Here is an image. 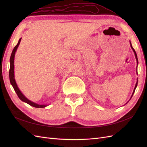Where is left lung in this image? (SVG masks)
Returning a JSON list of instances; mask_svg holds the SVG:
<instances>
[{
  "mask_svg": "<svg viewBox=\"0 0 147 147\" xmlns=\"http://www.w3.org/2000/svg\"><path fill=\"white\" fill-rule=\"evenodd\" d=\"M130 44H131V48L132 49V50H133V51H134V54H135V56H136V60H137V63H138V59H137V54H136V52L135 51V50H134V49L132 48V45H131V42H130ZM137 86V83H136V86H135V88H134V91H133V93H132V96H133V94H134V92H135V90H136V88Z\"/></svg>",
  "mask_w": 147,
  "mask_h": 147,
  "instance_id": "1",
  "label": "left lung"
}]
</instances>
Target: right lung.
<instances>
[{
    "instance_id": "obj_1",
    "label": "right lung",
    "mask_w": 147,
    "mask_h": 147,
    "mask_svg": "<svg viewBox=\"0 0 147 147\" xmlns=\"http://www.w3.org/2000/svg\"><path fill=\"white\" fill-rule=\"evenodd\" d=\"M21 38L19 40L18 43L17 45L15 47V48H13V51L11 53V55L10 56V70H9V77H10V83L11 84V85L13 86V88L16 92V93L17 94L19 98L23 102H25L26 103H27L28 104H29L30 105L36 108H43L46 107L45 105H38L34 103V102L29 100V99H28L26 97L22 94V92L20 91V90H19V88H18L17 84L16 83L15 80V76H14V58H15V52L17 50V48L18 47L20 42H21Z\"/></svg>"
}]
</instances>
